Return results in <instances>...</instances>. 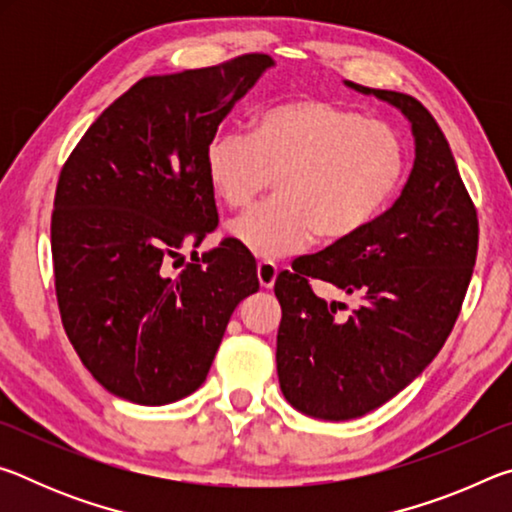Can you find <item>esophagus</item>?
<instances>
[{
	"label": "esophagus",
	"mask_w": 512,
	"mask_h": 512,
	"mask_svg": "<svg viewBox=\"0 0 512 512\" xmlns=\"http://www.w3.org/2000/svg\"><path fill=\"white\" fill-rule=\"evenodd\" d=\"M275 277H277V266L271 259H262V262H257V280L262 284L264 289H271L275 284Z\"/></svg>",
	"instance_id": "esophagus-1"
}]
</instances>
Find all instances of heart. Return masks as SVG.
Returning <instances> with one entry per match:
<instances>
[{
	"instance_id": "1",
	"label": "heart",
	"mask_w": 512,
	"mask_h": 512,
	"mask_svg": "<svg viewBox=\"0 0 512 512\" xmlns=\"http://www.w3.org/2000/svg\"><path fill=\"white\" fill-rule=\"evenodd\" d=\"M409 149L384 119L320 97H296L259 112L250 135L207 144L205 173L219 201L246 207L271 187V201L230 225L257 257L293 255L318 235L343 244L388 210L404 183Z\"/></svg>"
}]
</instances>
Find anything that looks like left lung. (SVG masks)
Returning <instances> with one entry per match:
<instances>
[{
  "mask_svg": "<svg viewBox=\"0 0 512 512\" xmlns=\"http://www.w3.org/2000/svg\"><path fill=\"white\" fill-rule=\"evenodd\" d=\"M409 117L415 162L402 196L361 235L293 262L275 280L277 377L291 406L352 420L386 404L429 366L461 314L479 250V216L443 131L418 99L363 88ZM362 300L350 315L310 280Z\"/></svg>",
  "mask_w": 512,
  "mask_h": 512,
  "instance_id": "left-lung-1",
  "label": "left lung"
}]
</instances>
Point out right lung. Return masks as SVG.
Masks as SVG:
<instances>
[{
  "mask_svg": "<svg viewBox=\"0 0 512 512\" xmlns=\"http://www.w3.org/2000/svg\"><path fill=\"white\" fill-rule=\"evenodd\" d=\"M273 65L244 54L146 76L101 112L60 169L51 257L60 320L83 366L144 406L203 384L232 311L259 289L235 239L192 250L219 225L205 151ZM181 266L176 276L168 266Z\"/></svg>",
  "mask_w": 512,
  "mask_h": 512,
  "instance_id": "1",
  "label": "right lung"
}]
</instances>
